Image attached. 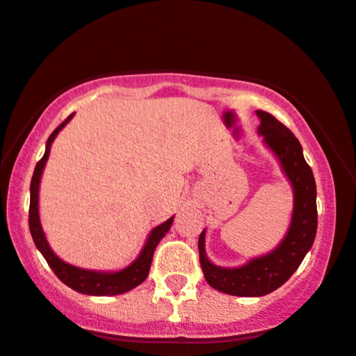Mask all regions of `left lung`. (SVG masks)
<instances>
[{
  "instance_id": "left-lung-1",
  "label": "left lung",
  "mask_w": 356,
  "mask_h": 356,
  "mask_svg": "<svg viewBox=\"0 0 356 356\" xmlns=\"http://www.w3.org/2000/svg\"><path fill=\"white\" fill-rule=\"evenodd\" d=\"M259 116V134L271 147L282 170L294 187V211L289 232L273 253L251 259L241 268H220L205 254V230L199 236L200 266L207 282L220 292L241 298H258L276 291L294 274L304 256L312 248L317 233V188L312 169L305 163L302 146L287 126L268 111Z\"/></svg>"
}]
</instances>
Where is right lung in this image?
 <instances>
[{
    "label": "right lung",
    "instance_id": "add662e5",
    "mask_svg": "<svg viewBox=\"0 0 356 356\" xmlns=\"http://www.w3.org/2000/svg\"><path fill=\"white\" fill-rule=\"evenodd\" d=\"M74 113H72L65 121H62L60 124L54 129L51 136L47 139L46 145V152H44L42 159L35 164L33 179H31V204H29V230L31 235H33V240L38 246V250L42 253L44 258H46L47 264L51 269L56 273V276L60 279L64 284H67L70 289L82 292V294L88 296H116L123 294V292H128L134 289V287L141 284L143 281L149 274V268L152 263V254H154V250L157 243L161 241L165 233L169 232L170 225H172L174 217H170L168 222L161 223L159 227H156L154 230L151 232L149 238H147L145 248H143L139 258L134 261L133 264H129L128 268L121 269V271L116 273H98V271H88V269H80L75 266H70L57 258L54 254V251L49 246V243L44 236L42 227H40L39 222V182L40 175H42L44 165H46V161L49 157V152H51V145L54 138L57 136V133L64 128L67 121H69Z\"/></svg>",
    "mask_w": 356,
    "mask_h": 356
}]
</instances>
